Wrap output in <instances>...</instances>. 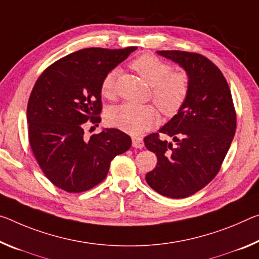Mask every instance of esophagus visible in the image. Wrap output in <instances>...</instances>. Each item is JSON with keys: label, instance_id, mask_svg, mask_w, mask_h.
<instances>
[{"label": "esophagus", "instance_id": "1", "mask_svg": "<svg viewBox=\"0 0 259 259\" xmlns=\"http://www.w3.org/2000/svg\"><path fill=\"white\" fill-rule=\"evenodd\" d=\"M133 146L136 149H143L144 147V142L142 137H133Z\"/></svg>", "mask_w": 259, "mask_h": 259}]
</instances>
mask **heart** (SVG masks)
<instances>
[{
	"label": "heart",
	"instance_id": "heart-1",
	"mask_svg": "<svg viewBox=\"0 0 259 259\" xmlns=\"http://www.w3.org/2000/svg\"><path fill=\"white\" fill-rule=\"evenodd\" d=\"M131 68L147 84L152 86V99L166 116H173L186 102L190 80L183 71H173V67L158 56L143 54L130 63ZM118 71L112 69L101 81V94L113 99L115 97V80ZM159 112L153 105H137L126 102L108 110L107 121L110 125L116 126L131 135H139L157 124Z\"/></svg>",
	"mask_w": 259,
	"mask_h": 259
}]
</instances>
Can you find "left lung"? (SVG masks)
Here are the masks:
<instances>
[{
    "label": "left lung",
    "instance_id": "8db88e82",
    "mask_svg": "<svg viewBox=\"0 0 259 259\" xmlns=\"http://www.w3.org/2000/svg\"><path fill=\"white\" fill-rule=\"evenodd\" d=\"M158 54L184 68L190 90L179 113L159 133L144 138L146 149L158 158L145 179L160 195L186 198L219 173L235 135L236 112L227 80L207 57L182 51ZM160 133L171 137L177 144L162 141Z\"/></svg>",
    "mask_w": 259,
    "mask_h": 259
}]
</instances>
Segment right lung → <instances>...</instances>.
<instances>
[{
	"mask_svg": "<svg viewBox=\"0 0 259 259\" xmlns=\"http://www.w3.org/2000/svg\"><path fill=\"white\" fill-rule=\"evenodd\" d=\"M137 47L85 48L49 65L27 104L28 141L46 178L67 192H83L104 181L110 161L131 146L118 129L86 138L85 126L100 122L101 81Z\"/></svg>",
	"mask_w": 259,
	"mask_h": 259,
	"instance_id": "right-lung-1",
	"label": "right lung"
}]
</instances>
